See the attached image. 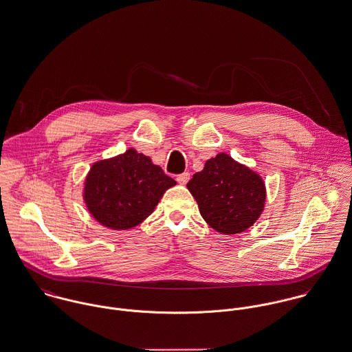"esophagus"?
Segmentation results:
<instances>
[{"label":"esophagus","instance_id":"34e87169","mask_svg":"<svg viewBox=\"0 0 352 352\" xmlns=\"http://www.w3.org/2000/svg\"><path fill=\"white\" fill-rule=\"evenodd\" d=\"M190 179H191V175H190L188 172H184V173H182V175H177V177H176L177 183L182 184V186H186Z\"/></svg>","mask_w":352,"mask_h":352}]
</instances>
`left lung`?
<instances>
[{"label": "left lung", "instance_id": "obj_1", "mask_svg": "<svg viewBox=\"0 0 352 352\" xmlns=\"http://www.w3.org/2000/svg\"><path fill=\"white\" fill-rule=\"evenodd\" d=\"M187 188L203 219L226 235L248 230L265 207L266 188L261 176L226 153L207 161Z\"/></svg>", "mask_w": 352, "mask_h": 352}]
</instances>
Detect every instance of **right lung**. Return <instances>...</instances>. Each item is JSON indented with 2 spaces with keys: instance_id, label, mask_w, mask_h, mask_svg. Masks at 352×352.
<instances>
[{
  "instance_id": "1",
  "label": "right lung",
  "mask_w": 352,
  "mask_h": 352,
  "mask_svg": "<svg viewBox=\"0 0 352 352\" xmlns=\"http://www.w3.org/2000/svg\"><path fill=\"white\" fill-rule=\"evenodd\" d=\"M175 184L151 157L128 149L124 155L91 166L83 197L99 223L128 230L149 217L164 192Z\"/></svg>"
}]
</instances>
